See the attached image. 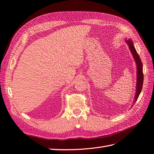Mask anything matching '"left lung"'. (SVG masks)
<instances>
[{"label": "left lung", "mask_w": 154, "mask_h": 154, "mask_svg": "<svg viewBox=\"0 0 154 154\" xmlns=\"http://www.w3.org/2000/svg\"><path fill=\"white\" fill-rule=\"evenodd\" d=\"M126 43L128 45L130 52L132 53L134 59L136 62V67H137V84H136V94H135L134 103L136 102L138 98V97L140 94V93L142 91L143 87V63L141 62V60L139 57V54H137V51L135 49L134 44L132 41L129 39L128 40H125Z\"/></svg>", "instance_id": "left-lung-1"}]
</instances>
